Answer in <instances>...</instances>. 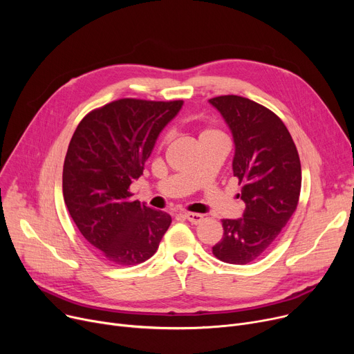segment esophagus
<instances>
[{"label":"esophagus","instance_id":"1","mask_svg":"<svg viewBox=\"0 0 354 354\" xmlns=\"http://www.w3.org/2000/svg\"><path fill=\"white\" fill-rule=\"evenodd\" d=\"M182 216L187 219V221H189L191 224H194V225H198V224H201V222L203 221V215L194 214V212H185Z\"/></svg>","mask_w":354,"mask_h":354}]
</instances>
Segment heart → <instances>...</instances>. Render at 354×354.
I'll use <instances>...</instances> for the list:
<instances>
[{"mask_svg": "<svg viewBox=\"0 0 354 354\" xmlns=\"http://www.w3.org/2000/svg\"><path fill=\"white\" fill-rule=\"evenodd\" d=\"M208 133H211V130H205V132H202V133L199 135V138H201V136H205V135H208Z\"/></svg>", "mask_w": 354, "mask_h": 354, "instance_id": "b5f03b06", "label": "heart"}]
</instances>
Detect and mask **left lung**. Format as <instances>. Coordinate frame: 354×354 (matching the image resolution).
<instances>
[{
	"label": "left lung",
	"instance_id": "obj_1",
	"mask_svg": "<svg viewBox=\"0 0 354 354\" xmlns=\"http://www.w3.org/2000/svg\"><path fill=\"white\" fill-rule=\"evenodd\" d=\"M234 139L232 172L243 183L245 211L222 219L224 235L212 247L228 264L244 266L261 257L294 214L301 189L299 152L286 124L267 107L241 96L209 100Z\"/></svg>",
	"mask_w": 354,
	"mask_h": 354
}]
</instances>
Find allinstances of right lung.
Wrapping results in <instances>:
<instances>
[{
	"label": "right lung",
	"instance_id": "1",
	"mask_svg": "<svg viewBox=\"0 0 354 354\" xmlns=\"http://www.w3.org/2000/svg\"><path fill=\"white\" fill-rule=\"evenodd\" d=\"M182 106V100L111 102L90 111L70 140L63 167L66 207L87 243L110 264L146 261L171 225L169 214L130 199L129 187Z\"/></svg>",
	"mask_w": 354,
	"mask_h": 354
}]
</instances>
